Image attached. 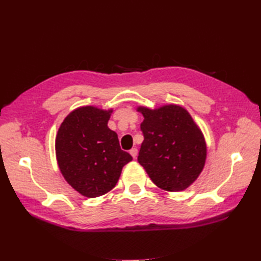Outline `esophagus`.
<instances>
[{
    "label": "esophagus",
    "instance_id": "34e87169",
    "mask_svg": "<svg viewBox=\"0 0 261 261\" xmlns=\"http://www.w3.org/2000/svg\"><path fill=\"white\" fill-rule=\"evenodd\" d=\"M130 154L136 159L137 156H138V149L137 148H132L131 150H130Z\"/></svg>",
    "mask_w": 261,
    "mask_h": 261
}]
</instances>
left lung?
<instances>
[{
    "label": "left lung",
    "mask_w": 261,
    "mask_h": 261,
    "mask_svg": "<svg viewBox=\"0 0 261 261\" xmlns=\"http://www.w3.org/2000/svg\"><path fill=\"white\" fill-rule=\"evenodd\" d=\"M143 116V141L138 162L159 188L180 192L197 179L206 160V142L188 111L168 104L151 110L138 107Z\"/></svg>",
    "instance_id": "1"
}]
</instances>
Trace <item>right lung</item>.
Returning a JSON list of instances; mask_svg holds the SVG:
<instances>
[{"label": "right lung", "mask_w": 261, "mask_h": 261, "mask_svg": "<svg viewBox=\"0 0 261 261\" xmlns=\"http://www.w3.org/2000/svg\"><path fill=\"white\" fill-rule=\"evenodd\" d=\"M112 109L81 107L64 119L56 136L60 173L75 191L98 197L118 182L122 168L132 160L121 150L118 135L108 126Z\"/></svg>", "instance_id": "1"}]
</instances>
